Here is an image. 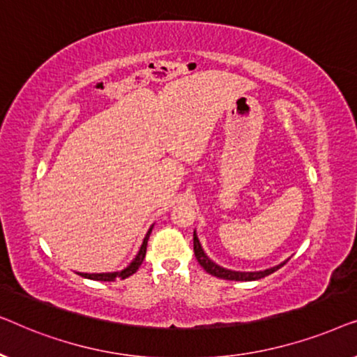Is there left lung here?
<instances>
[{
    "mask_svg": "<svg viewBox=\"0 0 357 357\" xmlns=\"http://www.w3.org/2000/svg\"><path fill=\"white\" fill-rule=\"evenodd\" d=\"M193 250H195V257H197L198 263L203 266L204 271L209 273V275H213V276H216V278H222V280H229V281H255V280H260V278H265L268 275H271V273H275L276 270H280V268L284 265V263H281V265L273 266V268H270V270L252 271V273H242V271L226 270V268L216 265V263L211 261L206 257V253L203 252L202 245H199L197 232H193Z\"/></svg>",
    "mask_w": 357,
    "mask_h": 357,
    "instance_id": "left-lung-1",
    "label": "left lung"
}]
</instances>
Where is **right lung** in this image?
Masks as SVG:
<instances>
[{
    "label": "right lung",
    "instance_id": "obj_1",
    "mask_svg": "<svg viewBox=\"0 0 357 357\" xmlns=\"http://www.w3.org/2000/svg\"><path fill=\"white\" fill-rule=\"evenodd\" d=\"M153 231V227L149 229L148 234H146L144 241H143V245H141L138 255L135 257V260L130 263L128 266L125 268V270L121 271H116V273H92V275H87V273H79L82 278H87V280H96V281H114L116 278H120V280H125V278H128L136 273V270L141 266V263L144 260V255H146V247H148V241H149V234Z\"/></svg>",
    "mask_w": 357,
    "mask_h": 357
}]
</instances>
